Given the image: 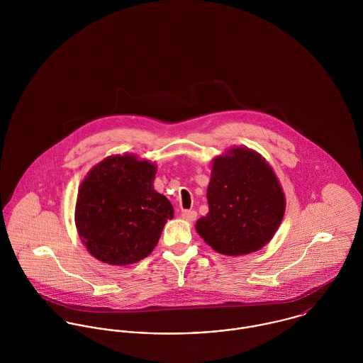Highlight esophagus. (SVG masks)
Listing matches in <instances>:
<instances>
[{"instance_id": "esophagus-1", "label": "esophagus", "mask_w": 363, "mask_h": 363, "mask_svg": "<svg viewBox=\"0 0 363 363\" xmlns=\"http://www.w3.org/2000/svg\"><path fill=\"white\" fill-rule=\"evenodd\" d=\"M182 216L186 219V220H196V218H197V212L194 211V209H184L183 212H182Z\"/></svg>"}]
</instances>
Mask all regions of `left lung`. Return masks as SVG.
I'll return each instance as SVG.
<instances>
[{
	"mask_svg": "<svg viewBox=\"0 0 363 363\" xmlns=\"http://www.w3.org/2000/svg\"><path fill=\"white\" fill-rule=\"evenodd\" d=\"M207 199L209 211L196 229L213 250L226 256L261 249L285 212L284 193L271 166L246 148L215 159Z\"/></svg>",
	"mask_w": 363,
	"mask_h": 363,
	"instance_id": "8db88e82",
	"label": "left lung"
}]
</instances>
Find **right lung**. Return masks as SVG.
I'll use <instances>...</instances> for the list:
<instances>
[{
	"mask_svg": "<svg viewBox=\"0 0 363 363\" xmlns=\"http://www.w3.org/2000/svg\"><path fill=\"white\" fill-rule=\"evenodd\" d=\"M155 166L135 156H108L81 184L75 222L89 253L111 265L145 259L157 245L169 200L154 190Z\"/></svg>",
	"mask_w": 363,
	"mask_h": 363,
	"instance_id": "obj_1",
	"label": "right lung"
}]
</instances>
